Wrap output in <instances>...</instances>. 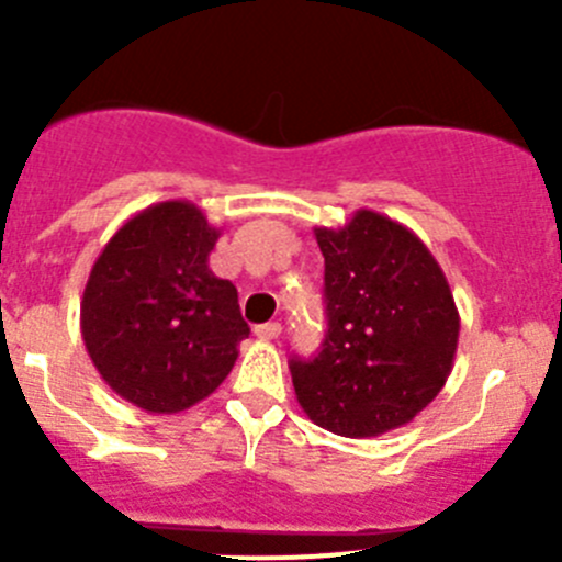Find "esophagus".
Returning a JSON list of instances; mask_svg holds the SVG:
<instances>
[{"instance_id":"1","label":"esophagus","mask_w":562,"mask_h":562,"mask_svg":"<svg viewBox=\"0 0 562 562\" xmlns=\"http://www.w3.org/2000/svg\"><path fill=\"white\" fill-rule=\"evenodd\" d=\"M255 334H258V339H277L282 334V326L280 323H260V326H255Z\"/></svg>"}]
</instances>
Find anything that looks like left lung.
Masks as SVG:
<instances>
[{"label": "left lung", "mask_w": 562, "mask_h": 562, "mask_svg": "<svg viewBox=\"0 0 562 562\" xmlns=\"http://www.w3.org/2000/svg\"><path fill=\"white\" fill-rule=\"evenodd\" d=\"M315 239L328 331L315 359H291L296 400L328 432L378 438L411 424L449 381L454 296L427 245L386 214L359 209Z\"/></svg>", "instance_id": "left-lung-1"}]
</instances>
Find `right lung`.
I'll use <instances>...</instances> for the list:
<instances>
[{"mask_svg":"<svg viewBox=\"0 0 562 562\" xmlns=\"http://www.w3.org/2000/svg\"><path fill=\"white\" fill-rule=\"evenodd\" d=\"M220 228L190 201L133 214L89 271L81 337L100 378L146 413L206 400L249 337L234 282L209 269Z\"/></svg>","mask_w":562,"mask_h":562,"instance_id":"1","label":"right lung"}]
</instances>
